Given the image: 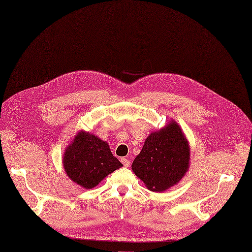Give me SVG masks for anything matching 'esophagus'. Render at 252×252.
Here are the masks:
<instances>
[{
    "instance_id": "1",
    "label": "esophagus",
    "mask_w": 252,
    "mask_h": 252,
    "mask_svg": "<svg viewBox=\"0 0 252 252\" xmlns=\"http://www.w3.org/2000/svg\"><path fill=\"white\" fill-rule=\"evenodd\" d=\"M122 163L124 164L125 167H128L130 164V161L127 158H122Z\"/></svg>"
}]
</instances>
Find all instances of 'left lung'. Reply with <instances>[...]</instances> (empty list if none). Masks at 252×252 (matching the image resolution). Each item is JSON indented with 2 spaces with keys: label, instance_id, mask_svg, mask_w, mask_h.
Returning a JSON list of instances; mask_svg holds the SVG:
<instances>
[{
  "label": "left lung",
  "instance_id": "left-lung-1",
  "mask_svg": "<svg viewBox=\"0 0 252 252\" xmlns=\"http://www.w3.org/2000/svg\"><path fill=\"white\" fill-rule=\"evenodd\" d=\"M190 146L179 125L171 121L145 139L132 162L133 173L152 192H163L179 183L189 169Z\"/></svg>",
  "mask_w": 252,
  "mask_h": 252
}]
</instances>
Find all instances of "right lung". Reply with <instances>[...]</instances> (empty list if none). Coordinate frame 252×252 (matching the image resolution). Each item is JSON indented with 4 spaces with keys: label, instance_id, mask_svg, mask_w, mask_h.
<instances>
[{
    "label": "right lung",
    "instance_id": "right-lung-1",
    "mask_svg": "<svg viewBox=\"0 0 252 252\" xmlns=\"http://www.w3.org/2000/svg\"><path fill=\"white\" fill-rule=\"evenodd\" d=\"M63 166L73 182L85 189H92L123 164L112 154L106 141L82 130L76 133L66 147Z\"/></svg>",
    "mask_w": 252,
    "mask_h": 252
}]
</instances>
